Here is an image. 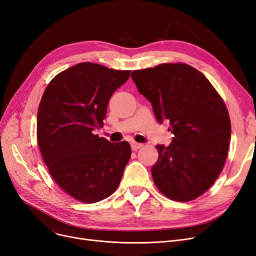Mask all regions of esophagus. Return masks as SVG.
<instances>
[{"mask_svg": "<svg viewBox=\"0 0 256 256\" xmlns=\"http://www.w3.org/2000/svg\"><path fill=\"white\" fill-rule=\"evenodd\" d=\"M142 146H143V144H141V143H137V142H132L130 143V147H132V150H137L141 148Z\"/></svg>", "mask_w": 256, "mask_h": 256, "instance_id": "obj_1", "label": "esophagus"}]
</instances>
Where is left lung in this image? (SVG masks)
<instances>
[{
    "mask_svg": "<svg viewBox=\"0 0 256 256\" xmlns=\"http://www.w3.org/2000/svg\"><path fill=\"white\" fill-rule=\"evenodd\" d=\"M138 91L152 102L160 124L174 137L156 145L154 182L167 198L186 202L206 192L221 173L232 135L224 100L210 80L186 63L134 70Z\"/></svg>",
    "mask_w": 256,
    "mask_h": 256,
    "instance_id": "1",
    "label": "left lung"
}]
</instances>
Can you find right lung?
<instances>
[{"label":"right lung","instance_id":"1","mask_svg":"<svg viewBox=\"0 0 256 256\" xmlns=\"http://www.w3.org/2000/svg\"><path fill=\"white\" fill-rule=\"evenodd\" d=\"M130 70L84 62L61 72L46 86L37 113V142L48 172L61 189L94 204L118 188L130 158L126 141L111 143L102 128L108 102Z\"/></svg>","mask_w":256,"mask_h":256}]
</instances>
